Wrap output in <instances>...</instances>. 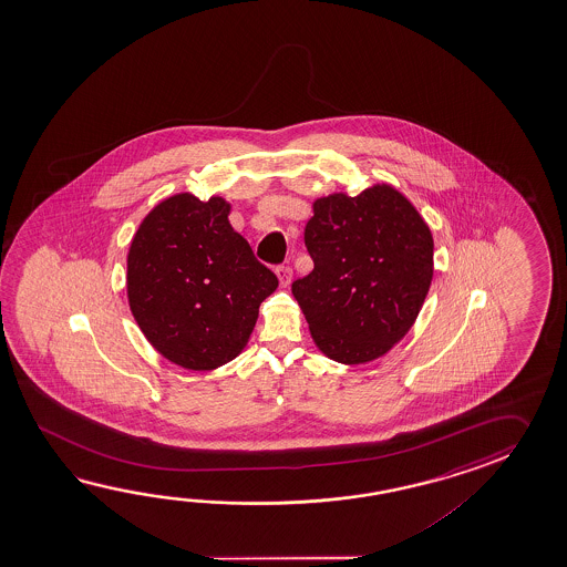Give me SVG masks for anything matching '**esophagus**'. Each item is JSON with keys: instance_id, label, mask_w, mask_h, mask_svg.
<instances>
[{"instance_id": "obj_1", "label": "esophagus", "mask_w": 567, "mask_h": 567, "mask_svg": "<svg viewBox=\"0 0 567 567\" xmlns=\"http://www.w3.org/2000/svg\"><path fill=\"white\" fill-rule=\"evenodd\" d=\"M276 274H278L279 284L281 286H289V281L293 278V271H291V267L289 266H279L276 269Z\"/></svg>"}]
</instances>
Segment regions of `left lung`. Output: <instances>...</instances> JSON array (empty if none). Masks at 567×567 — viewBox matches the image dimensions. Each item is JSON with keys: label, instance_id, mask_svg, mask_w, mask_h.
Returning <instances> with one entry per match:
<instances>
[{"label": "left lung", "instance_id": "obj_1", "mask_svg": "<svg viewBox=\"0 0 567 567\" xmlns=\"http://www.w3.org/2000/svg\"><path fill=\"white\" fill-rule=\"evenodd\" d=\"M313 269L291 284L316 347L332 361L383 357L410 332L434 276V239L389 184L313 203L303 230Z\"/></svg>", "mask_w": 567, "mask_h": 567}]
</instances>
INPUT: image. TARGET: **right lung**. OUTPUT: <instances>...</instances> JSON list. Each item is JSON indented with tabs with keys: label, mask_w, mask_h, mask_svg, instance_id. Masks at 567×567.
Wrapping results in <instances>:
<instances>
[{
	"label": "right lung",
	"mask_w": 567,
	"mask_h": 567,
	"mask_svg": "<svg viewBox=\"0 0 567 567\" xmlns=\"http://www.w3.org/2000/svg\"><path fill=\"white\" fill-rule=\"evenodd\" d=\"M229 213L220 196H169L144 218L127 255L135 322L159 354L190 371L233 361L261 301L278 288L276 274L230 227Z\"/></svg>",
	"instance_id": "1"
}]
</instances>
